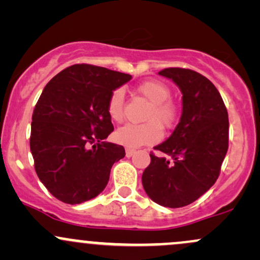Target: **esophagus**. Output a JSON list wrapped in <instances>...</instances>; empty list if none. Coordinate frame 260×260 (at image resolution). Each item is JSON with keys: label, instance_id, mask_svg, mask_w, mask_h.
<instances>
[{"label": "esophagus", "instance_id": "1", "mask_svg": "<svg viewBox=\"0 0 260 260\" xmlns=\"http://www.w3.org/2000/svg\"><path fill=\"white\" fill-rule=\"evenodd\" d=\"M134 153H136V150H133V149H129V148L126 149V156L127 157H131Z\"/></svg>", "mask_w": 260, "mask_h": 260}]
</instances>
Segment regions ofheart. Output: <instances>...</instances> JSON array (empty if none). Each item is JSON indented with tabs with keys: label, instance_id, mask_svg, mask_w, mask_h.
<instances>
[{
	"label": "heart",
	"instance_id": "1",
	"mask_svg": "<svg viewBox=\"0 0 260 260\" xmlns=\"http://www.w3.org/2000/svg\"><path fill=\"white\" fill-rule=\"evenodd\" d=\"M137 90L151 103L145 115V121L149 122L143 124L128 123L116 131V142L127 148H139L159 142L160 127H172L177 118V109L169 101L171 90L168 85L156 80H149L139 84ZM123 91L121 89L113 91L107 104V111L113 121L120 122L123 118Z\"/></svg>",
	"mask_w": 260,
	"mask_h": 260
}]
</instances>
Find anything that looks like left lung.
Returning <instances> with one entry per match:
<instances>
[{
  "label": "left lung",
  "mask_w": 260,
  "mask_h": 260,
  "mask_svg": "<svg viewBox=\"0 0 260 260\" xmlns=\"http://www.w3.org/2000/svg\"><path fill=\"white\" fill-rule=\"evenodd\" d=\"M182 92V113L175 131L150 154L142 183L151 201L166 208L190 204L215 183L229 148V115L215 85L202 74L166 68ZM170 159H169L167 156Z\"/></svg>",
  "instance_id": "1"
}]
</instances>
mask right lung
Returning a JSON list of instances; mask_svg holds the SVG:
<instances>
[{
  "mask_svg": "<svg viewBox=\"0 0 260 260\" xmlns=\"http://www.w3.org/2000/svg\"><path fill=\"white\" fill-rule=\"evenodd\" d=\"M132 79L91 64H73L47 83L31 117L30 150L39 180L58 201L80 204L99 196L124 148L112 133L107 104Z\"/></svg>",
  "mask_w": 260,
  "mask_h": 260,
  "instance_id": "add662e5",
  "label": "right lung"
}]
</instances>
